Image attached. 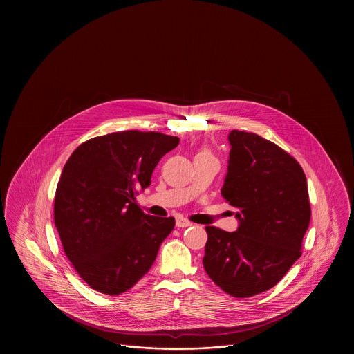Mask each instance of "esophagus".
Masks as SVG:
<instances>
[{
	"instance_id": "34e87169",
	"label": "esophagus",
	"mask_w": 354,
	"mask_h": 354,
	"mask_svg": "<svg viewBox=\"0 0 354 354\" xmlns=\"http://www.w3.org/2000/svg\"><path fill=\"white\" fill-rule=\"evenodd\" d=\"M176 226L177 227H188V226H192V222H189L188 219L183 218V216H178L176 219Z\"/></svg>"
}]
</instances>
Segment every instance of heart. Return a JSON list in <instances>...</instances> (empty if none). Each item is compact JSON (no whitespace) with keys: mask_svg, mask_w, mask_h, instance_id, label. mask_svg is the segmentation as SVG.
Returning a JSON list of instances; mask_svg holds the SVG:
<instances>
[{"mask_svg":"<svg viewBox=\"0 0 354 354\" xmlns=\"http://www.w3.org/2000/svg\"><path fill=\"white\" fill-rule=\"evenodd\" d=\"M199 153H208V151H207V150H202ZM199 153H198V155H199Z\"/></svg>","mask_w":354,"mask_h":354,"instance_id":"heart-1","label":"heart"}]
</instances>
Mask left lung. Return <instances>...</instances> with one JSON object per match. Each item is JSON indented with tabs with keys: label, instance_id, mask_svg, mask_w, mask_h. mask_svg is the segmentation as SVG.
Masks as SVG:
<instances>
[{
	"label": "left lung",
	"instance_id": "obj_1",
	"mask_svg": "<svg viewBox=\"0 0 354 354\" xmlns=\"http://www.w3.org/2000/svg\"><path fill=\"white\" fill-rule=\"evenodd\" d=\"M223 199L237 208L236 232L205 226L203 266L227 295L245 299L275 286L301 256L310 219L300 163L261 136L232 131Z\"/></svg>",
	"mask_w": 354,
	"mask_h": 354
}]
</instances>
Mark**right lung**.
<instances>
[{"label": "right lung", "mask_w": 354, "mask_h": 354, "mask_svg": "<svg viewBox=\"0 0 354 354\" xmlns=\"http://www.w3.org/2000/svg\"><path fill=\"white\" fill-rule=\"evenodd\" d=\"M178 143L159 132L122 131L84 142L66 160L54 223L66 257L94 290L121 295L151 268L176 222L145 214L135 196Z\"/></svg>", "instance_id": "add662e5"}]
</instances>
